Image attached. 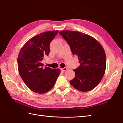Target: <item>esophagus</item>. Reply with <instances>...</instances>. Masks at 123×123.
<instances>
[{
    "instance_id": "1",
    "label": "esophagus",
    "mask_w": 123,
    "mask_h": 123,
    "mask_svg": "<svg viewBox=\"0 0 123 123\" xmlns=\"http://www.w3.org/2000/svg\"><path fill=\"white\" fill-rule=\"evenodd\" d=\"M61 70L62 72H64V71H67V68H61Z\"/></svg>"
}]
</instances>
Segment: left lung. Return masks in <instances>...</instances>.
Segmentation results:
<instances>
[{
	"instance_id": "8db88e82",
	"label": "left lung",
	"mask_w": 123,
	"mask_h": 123,
	"mask_svg": "<svg viewBox=\"0 0 123 123\" xmlns=\"http://www.w3.org/2000/svg\"><path fill=\"white\" fill-rule=\"evenodd\" d=\"M59 34L76 55L80 66L73 70L75 76L70 84L80 92L94 89L102 79L106 68L105 53L100 43L89 35L77 31H62Z\"/></svg>"
}]
</instances>
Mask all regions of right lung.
Returning a JSON list of instances; mask_svg holds the SVG:
<instances>
[{"label":"right lung","mask_w":123,"mask_h":123,"mask_svg":"<svg viewBox=\"0 0 123 123\" xmlns=\"http://www.w3.org/2000/svg\"><path fill=\"white\" fill-rule=\"evenodd\" d=\"M58 31H48L31 38L22 47L18 58L20 76L33 92L42 94L54 86L60 73V69L43 67V56L48 55L50 43Z\"/></svg>","instance_id":"right-lung-1"}]
</instances>
